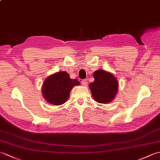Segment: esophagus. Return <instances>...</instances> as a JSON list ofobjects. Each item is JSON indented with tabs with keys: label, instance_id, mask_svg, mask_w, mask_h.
I'll use <instances>...</instances> for the list:
<instances>
[{
	"label": "esophagus",
	"instance_id": "1",
	"mask_svg": "<svg viewBox=\"0 0 160 160\" xmlns=\"http://www.w3.org/2000/svg\"><path fill=\"white\" fill-rule=\"evenodd\" d=\"M81 83H82V86L87 87V85H88V80H81Z\"/></svg>",
	"mask_w": 160,
	"mask_h": 160
}]
</instances>
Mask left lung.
Returning <instances> with one entry per match:
<instances>
[{"label": "left lung", "mask_w": 160, "mask_h": 160, "mask_svg": "<svg viewBox=\"0 0 160 160\" xmlns=\"http://www.w3.org/2000/svg\"><path fill=\"white\" fill-rule=\"evenodd\" d=\"M94 82L89 84L93 99L98 103L107 104L115 99L118 91V82L113 73L98 69L93 73Z\"/></svg>", "instance_id": "obj_1"}]
</instances>
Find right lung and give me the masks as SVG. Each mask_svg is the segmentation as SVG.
<instances>
[{
    "instance_id": "1",
    "label": "right lung",
    "mask_w": 160,
    "mask_h": 160,
    "mask_svg": "<svg viewBox=\"0 0 160 160\" xmlns=\"http://www.w3.org/2000/svg\"><path fill=\"white\" fill-rule=\"evenodd\" d=\"M76 79H71L66 71H59L47 77L42 86V96L50 104L59 106L66 102L75 86L80 85Z\"/></svg>"
}]
</instances>
